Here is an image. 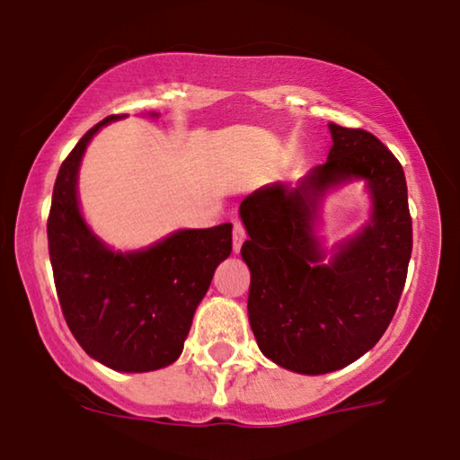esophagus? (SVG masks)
Segmentation results:
<instances>
[{"label":"esophagus","mask_w":460,"mask_h":460,"mask_svg":"<svg viewBox=\"0 0 460 460\" xmlns=\"http://www.w3.org/2000/svg\"><path fill=\"white\" fill-rule=\"evenodd\" d=\"M243 240H246V231H243V226L240 223H235L234 225V252L235 254L240 252Z\"/></svg>","instance_id":"esophagus-1"}]
</instances>
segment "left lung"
<instances>
[{
  "instance_id": "8db88e82",
  "label": "left lung",
  "mask_w": 460,
  "mask_h": 460,
  "mask_svg": "<svg viewBox=\"0 0 460 460\" xmlns=\"http://www.w3.org/2000/svg\"><path fill=\"white\" fill-rule=\"evenodd\" d=\"M327 163L297 182H273L240 206L248 240V321L261 352L304 376L331 374L377 344L403 290L411 257L405 173L363 129L329 123ZM363 181L370 220L327 249L317 235L333 190Z\"/></svg>"
}]
</instances>
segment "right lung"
<instances>
[{"label": "right lung", "instance_id": "obj_1", "mask_svg": "<svg viewBox=\"0 0 460 460\" xmlns=\"http://www.w3.org/2000/svg\"><path fill=\"white\" fill-rule=\"evenodd\" d=\"M159 116V114H150ZM125 114L89 129L57 173L49 217V250L59 304L83 350L125 371L163 369L182 354L197 305L217 267L231 254V223L178 229L139 250L110 248L86 225L78 173L95 133Z\"/></svg>", "mask_w": 460, "mask_h": 460}]
</instances>
